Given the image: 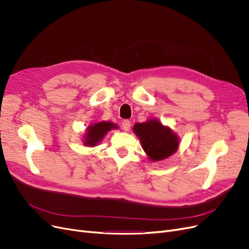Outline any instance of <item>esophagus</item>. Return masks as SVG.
Returning a JSON list of instances; mask_svg holds the SVG:
<instances>
[{"mask_svg":"<svg viewBox=\"0 0 249 249\" xmlns=\"http://www.w3.org/2000/svg\"><path fill=\"white\" fill-rule=\"evenodd\" d=\"M122 127H123V129L125 130V131H129L130 127H131V122H130L129 120H124L122 122Z\"/></svg>","mask_w":249,"mask_h":249,"instance_id":"1","label":"esophagus"}]
</instances>
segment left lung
I'll list each match as a JSON object with an SVG mask.
<instances>
[{
	"instance_id": "obj_1",
	"label": "left lung",
	"mask_w": 249,
	"mask_h": 249,
	"mask_svg": "<svg viewBox=\"0 0 249 249\" xmlns=\"http://www.w3.org/2000/svg\"><path fill=\"white\" fill-rule=\"evenodd\" d=\"M133 130L139 137L143 149L154 161L168 158L178 149V137L171 129L163 127L159 121L136 123Z\"/></svg>"
}]
</instances>
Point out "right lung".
Listing matches in <instances>:
<instances>
[{"label":"right lung","mask_w":249,"mask_h":249,"mask_svg":"<svg viewBox=\"0 0 249 249\" xmlns=\"http://www.w3.org/2000/svg\"><path fill=\"white\" fill-rule=\"evenodd\" d=\"M112 128H117V126L111 122H100L89 127L85 144L89 146H95L100 140H102L105 134Z\"/></svg>","instance_id":"add662e5"}]
</instances>
